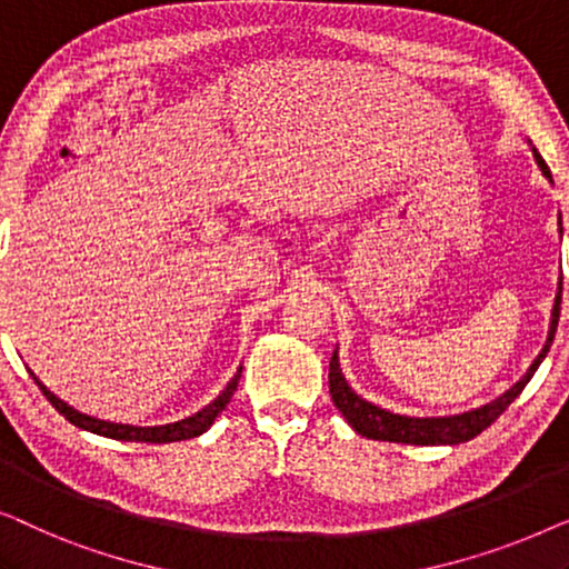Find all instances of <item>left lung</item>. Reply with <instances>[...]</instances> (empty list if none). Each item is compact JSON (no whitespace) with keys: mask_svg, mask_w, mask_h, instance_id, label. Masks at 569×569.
Listing matches in <instances>:
<instances>
[{"mask_svg":"<svg viewBox=\"0 0 569 569\" xmlns=\"http://www.w3.org/2000/svg\"><path fill=\"white\" fill-rule=\"evenodd\" d=\"M531 152H533V160L543 173V178H549V183H555L551 181L549 166L543 162V158L533 144H531ZM559 236H562V214H559ZM559 306H562V277H559L557 298H555V306H551L549 333H547V341H543L539 357H536V360L531 362V368L520 376L518 383H512L508 391H505L502 396H497V399H492L489 403H485V407L461 411V415H448V417L393 415V411L380 409L372 401H365L360 393L352 391V386L347 383L345 372H341L339 349H333L331 362H329V391H331L333 407L341 411V417L347 419L349 427H352L355 432H360L362 438H368V440L407 442V446H458V442L477 438L481 430H487V427L492 425L512 401L518 399L528 380L533 378V372L539 370V365L543 362V357H547V352H549L551 341H555L557 323H559Z\"/></svg>","mask_w":569,"mask_h":569,"instance_id":"left-lung-1","label":"left lung"}]
</instances>
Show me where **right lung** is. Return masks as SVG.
Masks as SVG:
<instances>
[{"label": "right lung", "instance_id": "add662e5", "mask_svg": "<svg viewBox=\"0 0 569 569\" xmlns=\"http://www.w3.org/2000/svg\"><path fill=\"white\" fill-rule=\"evenodd\" d=\"M240 372H243V365L236 370V376L230 378V383L222 388L220 393H217L214 401H209L204 409H199L197 415L186 417V419H178V422H170V425H152V427H137V425H121V422H108V419H98V417H90L84 415V411H77L74 407H69L64 399H59L57 393L49 391L41 380L36 378V372H30L33 380L41 388L46 399L51 401V407L59 411L61 417L69 419L74 427H80V430H88L92 435H103V438H111V440H123V442H178V440H191V438H199V435H204L209 427L217 417L222 415L224 407H228L232 393L238 391V380H240Z\"/></svg>", "mask_w": 569, "mask_h": 569}]
</instances>
